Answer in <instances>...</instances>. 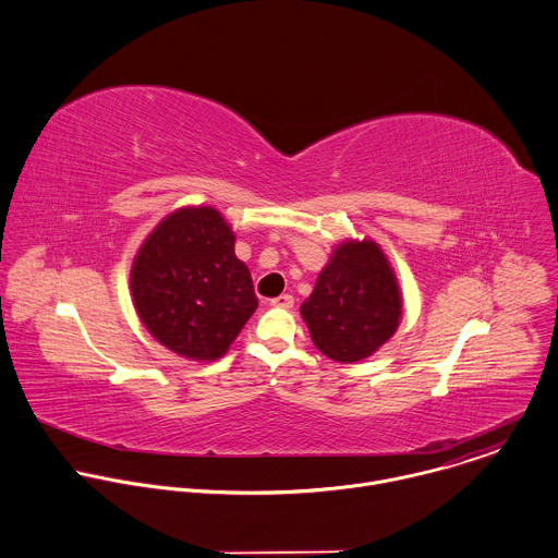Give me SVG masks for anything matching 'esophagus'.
<instances>
[{
  "label": "esophagus",
  "mask_w": 558,
  "mask_h": 558,
  "mask_svg": "<svg viewBox=\"0 0 558 558\" xmlns=\"http://www.w3.org/2000/svg\"><path fill=\"white\" fill-rule=\"evenodd\" d=\"M293 302H295V300H293V295H289V293L278 295V298H274V300H271V304H274V306H280V308H291V306H293Z\"/></svg>",
  "instance_id": "34e87169"
}]
</instances>
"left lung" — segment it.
Wrapping results in <instances>:
<instances>
[{
    "label": "left lung",
    "instance_id": "obj_1",
    "mask_svg": "<svg viewBox=\"0 0 558 558\" xmlns=\"http://www.w3.org/2000/svg\"><path fill=\"white\" fill-rule=\"evenodd\" d=\"M315 348L337 363L372 356L400 326L402 298L378 243L337 245L300 308Z\"/></svg>",
    "mask_w": 558,
    "mask_h": 558
}]
</instances>
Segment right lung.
I'll use <instances>...</instances> for the list:
<instances>
[{
	"instance_id": "1",
	"label": "right lung",
	"mask_w": 558,
	"mask_h": 558,
	"mask_svg": "<svg viewBox=\"0 0 558 558\" xmlns=\"http://www.w3.org/2000/svg\"><path fill=\"white\" fill-rule=\"evenodd\" d=\"M130 289L151 337L191 361H217L258 306L250 269L219 210L189 206L165 217L141 245Z\"/></svg>"
}]
</instances>
